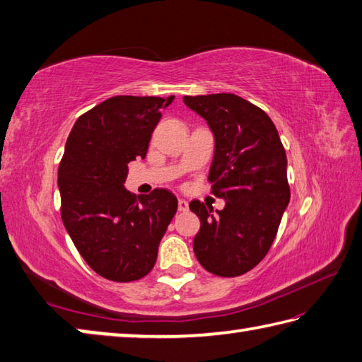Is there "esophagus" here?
<instances>
[{
	"mask_svg": "<svg viewBox=\"0 0 362 362\" xmlns=\"http://www.w3.org/2000/svg\"><path fill=\"white\" fill-rule=\"evenodd\" d=\"M179 210L187 211L188 210V202L185 199H179Z\"/></svg>",
	"mask_w": 362,
	"mask_h": 362,
	"instance_id": "esophagus-1",
	"label": "esophagus"
}]
</instances>
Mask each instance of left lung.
Returning <instances> with one entry per match:
<instances>
[{
	"instance_id": "1",
	"label": "left lung",
	"mask_w": 362,
	"mask_h": 362,
	"mask_svg": "<svg viewBox=\"0 0 362 362\" xmlns=\"http://www.w3.org/2000/svg\"><path fill=\"white\" fill-rule=\"evenodd\" d=\"M215 136L209 180L223 210L191 201L201 219L193 250L205 270L235 278L267 256L290 201L287 157L273 120L235 94L185 95Z\"/></svg>"
}]
</instances>
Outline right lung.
Here are the masks:
<instances>
[{
    "label": "right lung",
    "instance_id": "obj_1",
    "mask_svg": "<svg viewBox=\"0 0 362 362\" xmlns=\"http://www.w3.org/2000/svg\"><path fill=\"white\" fill-rule=\"evenodd\" d=\"M174 95H116L76 119L58 169L61 218L70 238L102 278L132 282L155 265L177 211V197L157 188H124L129 163L144 158L161 110Z\"/></svg>",
    "mask_w": 362,
    "mask_h": 362
}]
</instances>
